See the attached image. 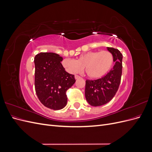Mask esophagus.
I'll return each instance as SVG.
<instances>
[{
	"instance_id": "34e87169",
	"label": "esophagus",
	"mask_w": 152,
	"mask_h": 152,
	"mask_svg": "<svg viewBox=\"0 0 152 152\" xmlns=\"http://www.w3.org/2000/svg\"><path fill=\"white\" fill-rule=\"evenodd\" d=\"M80 77L79 75H75V79H80Z\"/></svg>"
}]
</instances>
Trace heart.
<instances>
[{"mask_svg": "<svg viewBox=\"0 0 152 152\" xmlns=\"http://www.w3.org/2000/svg\"><path fill=\"white\" fill-rule=\"evenodd\" d=\"M114 61L113 54L108 50L90 51L80 55L75 61L63 59L61 64L65 70L72 74L77 73L85 68L86 75L91 79L103 77L112 68Z\"/></svg>", "mask_w": 152, "mask_h": 152, "instance_id": "obj_1", "label": "heart"}]
</instances>
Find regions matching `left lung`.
<instances>
[{
    "mask_svg": "<svg viewBox=\"0 0 152 152\" xmlns=\"http://www.w3.org/2000/svg\"><path fill=\"white\" fill-rule=\"evenodd\" d=\"M114 58L115 65L107 75L96 80H86L85 96L91 106L98 107L112 99L118 89L122 72V54L117 49L107 48Z\"/></svg>",
    "mask_w": 152,
    "mask_h": 152,
    "instance_id": "1",
    "label": "left lung"
}]
</instances>
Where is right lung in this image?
I'll return each instance as SVG.
<instances>
[{
	"mask_svg": "<svg viewBox=\"0 0 152 152\" xmlns=\"http://www.w3.org/2000/svg\"><path fill=\"white\" fill-rule=\"evenodd\" d=\"M63 58L53 53H40L35 56V89L45 107L61 110L67 103L66 91L75 82L74 75L62 66Z\"/></svg>",
	"mask_w": 152,
	"mask_h": 152,
	"instance_id": "1",
	"label": "right lung"
}]
</instances>
